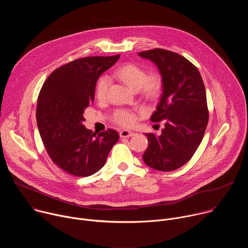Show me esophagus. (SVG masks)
<instances>
[{
	"label": "esophagus",
	"mask_w": 248,
	"mask_h": 248,
	"mask_svg": "<svg viewBox=\"0 0 248 248\" xmlns=\"http://www.w3.org/2000/svg\"><path fill=\"white\" fill-rule=\"evenodd\" d=\"M135 133L133 131H130V130H126V129H124L120 132V135L121 137H124V138H127V137H131L133 136Z\"/></svg>",
	"instance_id": "obj_1"
}]
</instances>
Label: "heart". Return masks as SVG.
<instances>
[{
  "instance_id": "obj_1",
  "label": "heart",
  "mask_w": 248,
  "mask_h": 248,
  "mask_svg": "<svg viewBox=\"0 0 248 248\" xmlns=\"http://www.w3.org/2000/svg\"><path fill=\"white\" fill-rule=\"evenodd\" d=\"M115 76L120 80L124 82L130 89L134 91L139 90L141 94L146 97L155 96L161 86V80L158 75L151 74L146 76L145 70L135 63H127L121 66L115 73ZM109 86V78L102 77L98 80L96 86V96L99 100H104L107 97ZM113 120L122 126L130 127L136 124L138 116L133 111L120 109L114 113Z\"/></svg>"
}]
</instances>
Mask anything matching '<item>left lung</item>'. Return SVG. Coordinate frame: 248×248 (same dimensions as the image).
<instances>
[{
  "mask_svg": "<svg viewBox=\"0 0 248 248\" xmlns=\"http://www.w3.org/2000/svg\"><path fill=\"white\" fill-rule=\"evenodd\" d=\"M138 56L155 63L162 77V95L150 120L165 123L161 135L145 133L142 158L152 169L170 171L187 163L201 143L209 120L205 86L197 67L179 54L154 49Z\"/></svg>",
  "mask_w": 248,
  "mask_h": 248,
  "instance_id": "1",
  "label": "left lung"
}]
</instances>
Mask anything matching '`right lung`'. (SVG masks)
I'll return each instance as SVG.
<instances>
[{
	"label": "right lung",
	"instance_id": "right-lung-1",
	"mask_svg": "<svg viewBox=\"0 0 248 248\" xmlns=\"http://www.w3.org/2000/svg\"><path fill=\"white\" fill-rule=\"evenodd\" d=\"M119 59L120 55L78 59L55 69L41 88L36 108L40 136L52 161L70 174L97 172L120 138L114 129L96 135L83 124L99 77Z\"/></svg>",
	"mask_w": 248,
	"mask_h": 248
}]
</instances>
